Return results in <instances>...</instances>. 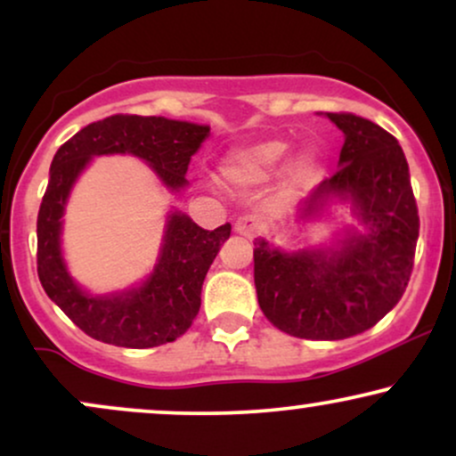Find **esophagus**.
<instances>
[{
    "label": "esophagus",
    "mask_w": 456,
    "mask_h": 456,
    "mask_svg": "<svg viewBox=\"0 0 456 456\" xmlns=\"http://www.w3.org/2000/svg\"><path fill=\"white\" fill-rule=\"evenodd\" d=\"M261 229H264V223H261L259 216H253V214H244V216H240L235 221V232L240 235H246V238H253Z\"/></svg>",
    "instance_id": "esophagus-1"
}]
</instances>
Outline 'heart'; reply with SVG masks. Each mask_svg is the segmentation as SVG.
<instances>
[{
	"instance_id": "b5f03b06",
	"label": "heart",
	"mask_w": 456,
	"mask_h": 456,
	"mask_svg": "<svg viewBox=\"0 0 456 456\" xmlns=\"http://www.w3.org/2000/svg\"><path fill=\"white\" fill-rule=\"evenodd\" d=\"M287 151H289V143L281 137L261 139L257 143L235 148L223 159V180L227 184L240 188L264 184V182H268L276 174ZM313 162L315 160H313V154H308V151L296 154L285 169L287 180L294 182V184L305 180V177L311 175Z\"/></svg>"
}]
</instances>
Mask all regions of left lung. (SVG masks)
<instances>
[{"label":"left lung","instance_id":"1","mask_svg":"<svg viewBox=\"0 0 456 456\" xmlns=\"http://www.w3.org/2000/svg\"><path fill=\"white\" fill-rule=\"evenodd\" d=\"M345 133L337 174L306 199L311 218L330 195L352 197L366 224L338 250L282 253L255 242V287L272 326L308 341H341L373 328L405 294L416 255L418 218L410 167L388 130L354 113H328Z\"/></svg>","mask_w":456,"mask_h":456}]
</instances>
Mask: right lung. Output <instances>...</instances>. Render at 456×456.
I'll return each instance as SVG.
<instances>
[{
    "label": "right lung",
    "instance_id": "1",
    "mask_svg": "<svg viewBox=\"0 0 456 456\" xmlns=\"http://www.w3.org/2000/svg\"><path fill=\"white\" fill-rule=\"evenodd\" d=\"M208 134L210 126L118 113L81 128L57 150L38 212L36 264L46 296L87 337L133 349L159 347L182 337L197 317L203 279L232 235V224L208 232L186 214L174 212L167 223L159 265L139 289L122 296H87L68 276L60 250V218L77 175L92 156L134 154L150 162L167 186L180 191L186 186L192 154Z\"/></svg>",
    "mask_w": 456,
    "mask_h": 456
}]
</instances>
